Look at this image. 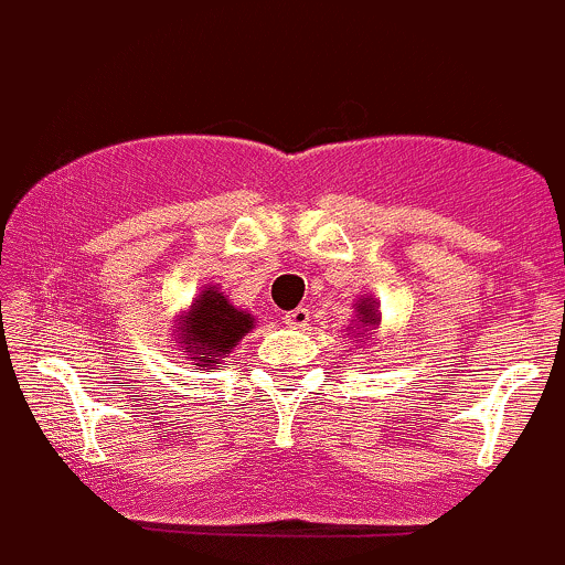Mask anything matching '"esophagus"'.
Returning a JSON list of instances; mask_svg holds the SVG:
<instances>
[{
	"mask_svg": "<svg viewBox=\"0 0 565 565\" xmlns=\"http://www.w3.org/2000/svg\"><path fill=\"white\" fill-rule=\"evenodd\" d=\"M284 322L292 330H306L308 322H311V311L308 308H295V311L284 313Z\"/></svg>",
	"mask_w": 565,
	"mask_h": 565,
	"instance_id": "esophagus-1",
	"label": "esophagus"
}]
</instances>
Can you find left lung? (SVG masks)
Here are the masks:
<instances>
[{
  "label": "left lung",
  "instance_id": "8db88e82",
  "mask_svg": "<svg viewBox=\"0 0 565 565\" xmlns=\"http://www.w3.org/2000/svg\"><path fill=\"white\" fill-rule=\"evenodd\" d=\"M354 308H358V311H354L352 328H347V335H354V341L358 343H367L373 332L379 330V324H382L379 302L376 298H371V295H365V298L354 302Z\"/></svg>",
  "mask_w": 565,
  "mask_h": 565
}]
</instances>
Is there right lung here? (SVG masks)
Segmentation results:
<instances>
[{
    "label": "right lung",
    "instance_id": "add662e5",
    "mask_svg": "<svg viewBox=\"0 0 565 565\" xmlns=\"http://www.w3.org/2000/svg\"><path fill=\"white\" fill-rule=\"evenodd\" d=\"M257 319L230 302L222 287L207 284L186 311L178 313L173 324V347L192 360L198 371H218L230 358V352L243 341L246 332L254 330Z\"/></svg>",
    "mask_w": 565,
    "mask_h": 565
}]
</instances>
